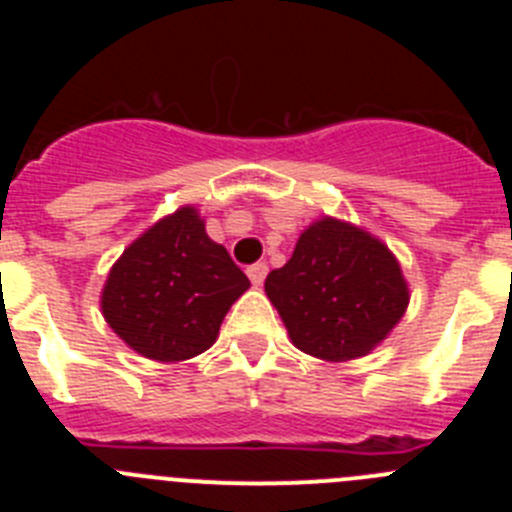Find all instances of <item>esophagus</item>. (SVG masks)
<instances>
[{
    "instance_id": "1",
    "label": "esophagus",
    "mask_w": 512,
    "mask_h": 512,
    "mask_svg": "<svg viewBox=\"0 0 512 512\" xmlns=\"http://www.w3.org/2000/svg\"><path fill=\"white\" fill-rule=\"evenodd\" d=\"M266 274H269V266H266L264 261H259V264L248 266V279H251V282L256 284V287H261V284H264Z\"/></svg>"
}]
</instances>
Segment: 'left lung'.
I'll use <instances>...</instances> for the list:
<instances>
[{"mask_svg": "<svg viewBox=\"0 0 512 512\" xmlns=\"http://www.w3.org/2000/svg\"><path fill=\"white\" fill-rule=\"evenodd\" d=\"M266 297L300 351L323 361L372 354L408 310V282L372 233L320 217L292 259L266 277Z\"/></svg>", "mask_w": 512, "mask_h": 512, "instance_id": "obj_1", "label": "left lung"}]
</instances>
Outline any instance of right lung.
Here are the masks:
<instances>
[{"label":"right lung","mask_w":512,"mask_h":512,"mask_svg":"<svg viewBox=\"0 0 512 512\" xmlns=\"http://www.w3.org/2000/svg\"><path fill=\"white\" fill-rule=\"evenodd\" d=\"M251 287L192 205L135 238L102 289V315L133 351L187 361L215 343L225 312Z\"/></svg>","instance_id":"add662e5"}]
</instances>
